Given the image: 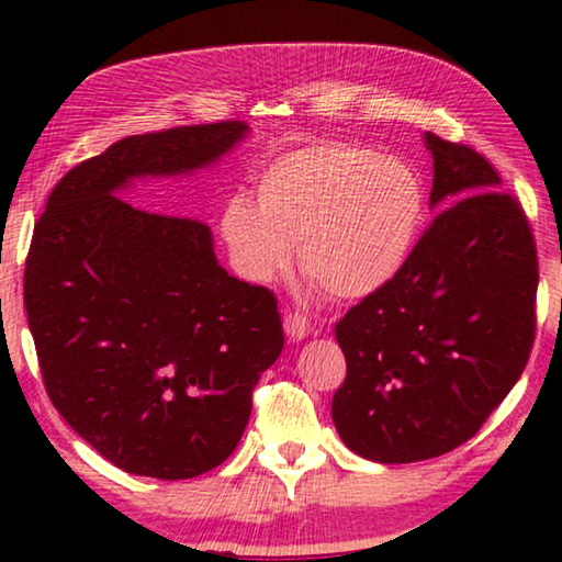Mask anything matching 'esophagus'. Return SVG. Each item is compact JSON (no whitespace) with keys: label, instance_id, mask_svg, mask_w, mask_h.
I'll return each instance as SVG.
<instances>
[{"label":"esophagus","instance_id":"obj_1","mask_svg":"<svg viewBox=\"0 0 562 562\" xmlns=\"http://www.w3.org/2000/svg\"><path fill=\"white\" fill-rule=\"evenodd\" d=\"M284 335L290 341H302L310 335V322L297 312H290V315H284Z\"/></svg>","mask_w":562,"mask_h":562}]
</instances>
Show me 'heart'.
Masks as SVG:
<instances>
[{
	"mask_svg": "<svg viewBox=\"0 0 562 562\" xmlns=\"http://www.w3.org/2000/svg\"><path fill=\"white\" fill-rule=\"evenodd\" d=\"M424 211V180L406 160L337 144L274 160L260 173L258 205L233 198L221 231L247 280L278 278L297 245L304 278L335 300H361L404 270Z\"/></svg>",
	"mask_w": 562,
	"mask_h": 562,
	"instance_id": "obj_1",
	"label": "heart"
}]
</instances>
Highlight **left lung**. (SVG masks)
<instances>
[{
  "instance_id": "obj_1",
  "label": "left lung",
  "mask_w": 562,
  "mask_h": 562,
  "mask_svg": "<svg viewBox=\"0 0 562 562\" xmlns=\"http://www.w3.org/2000/svg\"><path fill=\"white\" fill-rule=\"evenodd\" d=\"M429 231L404 270L337 322L347 379L331 422L349 451L414 463L453 451L518 382L536 337L526 213L473 148L424 133Z\"/></svg>"
}]
</instances>
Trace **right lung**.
Instances as JSON below:
<instances>
[{
	"label": "right lung",
	"mask_w": 562,
	"mask_h": 562,
	"mask_svg": "<svg viewBox=\"0 0 562 562\" xmlns=\"http://www.w3.org/2000/svg\"><path fill=\"white\" fill-rule=\"evenodd\" d=\"M247 133L223 121L121 138L59 180L34 225L24 307L46 394L126 473L180 481L221 465L282 351L278 300L227 274L211 227L119 198L213 168Z\"/></svg>",
	"instance_id": "add662e5"
}]
</instances>
